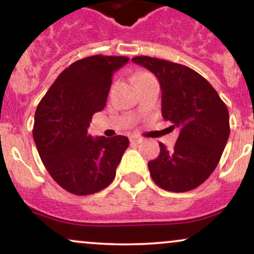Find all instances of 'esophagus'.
Instances as JSON below:
<instances>
[{
  "mask_svg": "<svg viewBox=\"0 0 254 254\" xmlns=\"http://www.w3.org/2000/svg\"><path fill=\"white\" fill-rule=\"evenodd\" d=\"M142 141H143V139H142L141 137H137V136H131L130 137V142H131V143H133V144L142 143Z\"/></svg>",
  "mask_w": 254,
  "mask_h": 254,
  "instance_id": "obj_1",
  "label": "esophagus"
}]
</instances>
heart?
<instances>
[{"label":"heart","mask_w":254,"mask_h":254,"mask_svg":"<svg viewBox=\"0 0 254 254\" xmlns=\"http://www.w3.org/2000/svg\"><path fill=\"white\" fill-rule=\"evenodd\" d=\"M147 77H151V75L149 72H139V74H137L135 77H133V80H135V82L139 80H143V78H147Z\"/></svg>","instance_id":"1"}]
</instances>
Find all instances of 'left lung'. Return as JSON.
Instances as JSON below:
<instances>
[{
    "mask_svg": "<svg viewBox=\"0 0 254 254\" xmlns=\"http://www.w3.org/2000/svg\"><path fill=\"white\" fill-rule=\"evenodd\" d=\"M132 62L157 77L161 112L180 133L172 150L160 143V154L148 162L154 183L166 191L186 192L210 177L229 137L226 104L208 81L189 66L148 56Z\"/></svg>",
    "mask_w": 254,
    "mask_h": 254,
    "instance_id": "obj_1",
    "label": "left lung"
}]
</instances>
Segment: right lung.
Returning a JSON list of instances; mask_svg holds the SVG:
<instances>
[{"label":"right lung","mask_w":254,"mask_h":254,"mask_svg":"<svg viewBox=\"0 0 254 254\" xmlns=\"http://www.w3.org/2000/svg\"><path fill=\"white\" fill-rule=\"evenodd\" d=\"M129 62L124 56L86 57L61 72L38 105L33 139L52 179L64 190L87 196L113 182L129 147L125 136L87 133L94 113L105 107L112 76Z\"/></svg>","instance_id":"add662e5"}]
</instances>
